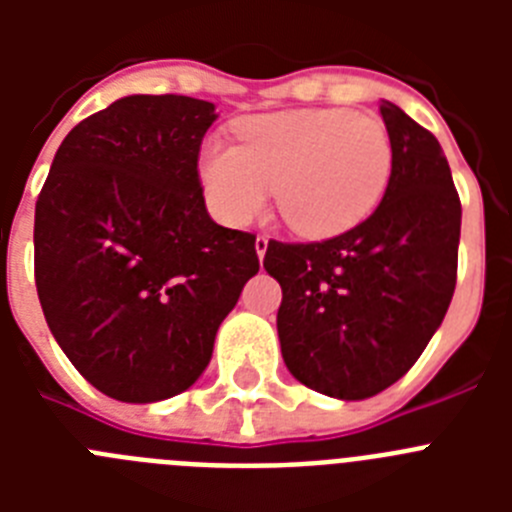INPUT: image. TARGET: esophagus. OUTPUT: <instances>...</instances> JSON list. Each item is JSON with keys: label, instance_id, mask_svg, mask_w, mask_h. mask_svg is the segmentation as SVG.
<instances>
[{"label": "esophagus", "instance_id": "obj_1", "mask_svg": "<svg viewBox=\"0 0 512 512\" xmlns=\"http://www.w3.org/2000/svg\"><path fill=\"white\" fill-rule=\"evenodd\" d=\"M253 248H256V256H259V261H264L266 248H269V238H266V235H259V238H256V243H253Z\"/></svg>", "mask_w": 512, "mask_h": 512}]
</instances>
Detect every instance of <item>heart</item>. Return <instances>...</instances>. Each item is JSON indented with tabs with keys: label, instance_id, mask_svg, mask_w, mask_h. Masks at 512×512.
<instances>
[{
	"label": "heart",
	"instance_id": "heart-1",
	"mask_svg": "<svg viewBox=\"0 0 512 512\" xmlns=\"http://www.w3.org/2000/svg\"><path fill=\"white\" fill-rule=\"evenodd\" d=\"M238 140H210L200 156L207 202L235 228L277 192L279 215L297 235L346 233L379 205L395 164L384 122L341 107L248 117Z\"/></svg>",
	"mask_w": 512,
	"mask_h": 512
}]
</instances>
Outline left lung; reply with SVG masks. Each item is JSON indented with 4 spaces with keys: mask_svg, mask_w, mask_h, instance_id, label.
I'll return each instance as SVG.
<instances>
[{
    "mask_svg": "<svg viewBox=\"0 0 512 512\" xmlns=\"http://www.w3.org/2000/svg\"><path fill=\"white\" fill-rule=\"evenodd\" d=\"M395 164L377 210L320 243L269 241L282 287L279 343L289 374L338 400H366L405 377L449 310L461 202L436 135L379 104Z\"/></svg>",
    "mask_w": 512,
    "mask_h": 512,
    "instance_id": "left-lung-1",
    "label": "left lung"
}]
</instances>
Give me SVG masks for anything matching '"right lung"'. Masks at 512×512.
<instances>
[{"label":"right lung","mask_w":512,"mask_h":512,"mask_svg":"<svg viewBox=\"0 0 512 512\" xmlns=\"http://www.w3.org/2000/svg\"><path fill=\"white\" fill-rule=\"evenodd\" d=\"M215 104L130 94L81 120L35 205V287L53 338L112 400L189 390L220 323L259 271L256 235L217 225L202 197Z\"/></svg>","instance_id":"right-lung-1"}]
</instances>
